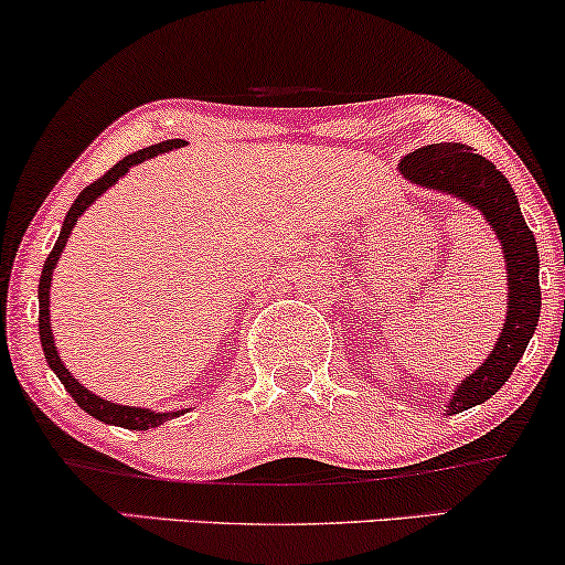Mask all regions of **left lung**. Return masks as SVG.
<instances>
[{"label":"left lung","mask_w":565,"mask_h":565,"mask_svg":"<svg viewBox=\"0 0 565 565\" xmlns=\"http://www.w3.org/2000/svg\"><path fill=\"white\" fill-rule=\"evenodd\" d=\"M399 173L417 186L459 196L461 202L480 210L501 241L503 259H507L509 309L503 319L507 324L486 363L454 390L446 415H457L493 397L507 384L530 345L542 303L537 244L530 225L524 223L522 207L507 175L467 145L441 142L417 148L402 158Z\"/></svg>","instance_id":"1"}]
</instances>
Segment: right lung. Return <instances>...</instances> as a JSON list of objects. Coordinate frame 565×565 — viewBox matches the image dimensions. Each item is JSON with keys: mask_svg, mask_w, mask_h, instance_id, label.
Masks as SVG:
<instances>
[{"mask_svg": "<svg viewBox=\"0 0 565 565\" xmlns=\"http://www.w3.org/2000/svg\"><path fill=\"white\" fill-rule=\"evenodd\" d=\"M173 148H181V139H166V142L160 145H152V148H145V150H137L127 156L124 160H119L111 171H106L100 175L98 181H93L90 186H85L83 192L77 194L75 204H72L67 217H64V225H62V233H58L54 248H51V254L46 256V262H43V273H41V280H39V334H41V348H43V355H46L49 361V369L56 373L58 381L64 384V390L72 394V399L77 402L79 407L85 409L87 415L98 417V420L108 423V426H121V428H129V430H148V428H158L163 426L166 420H171V417H179L184 415L186 409H175V413H152V409H145V407H129V405H119V402H108L104 397H98V394H93L90 390H85L79 381L72 376L67 365H64L62 358H58L56 348H54V332H51V317H49V290H51V275H54L56 269V262L58 256H62L64 246H67V238L72 228L77 225V217L83 215V212L90 207V204L98 200L100 194L106 192L108 186H114L116 181L121 179L124 173L129 171L131 166L142 163V160L148 158H156L160 152H168Z\"/></svg>", "mask_w": 565, "mask_h": 565, "instance_id": "right-lung-1", "label": "right lung"}]
</instances>
